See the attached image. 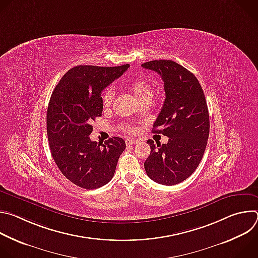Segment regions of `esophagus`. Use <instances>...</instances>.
Returning a JSON list of instances; mask_svg holds the SVG:
<instances>
[{"instance_id": "obj_1", "label": "esophagus", "mask_w": 258, "mask_h": 258, "mask_svg": "<svg viewBox=\"0 0 258 258\" xmlns=\"http://www.w3.org/2000/svg\"><path fill=\"white\" fill-rule=\"evenodd\" d=\"M139 141L138 140H135V139H126L125 140V144L126 145H134V144H137Z\"/></svg>"}]
</instances>
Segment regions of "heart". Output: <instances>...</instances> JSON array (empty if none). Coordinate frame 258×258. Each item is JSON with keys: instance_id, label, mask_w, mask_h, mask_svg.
<instances>
[{"instance_id": "obj_1", "label": "heart", "mask_w": 258, "mask_h": 258, "mask_svg": "<svg viewBox=\"0 0 258 258\" xmlns=\"http://www.w3.org/2000/svg\"><path fill=\"white\" fill-rule=\"evenodd\" d=\"M127 88L132 92V94L135 96V98L139 102H145L150 101L153 96V89L152 87L147 83L146 81L142 79H136L127 83ZM114 99V91L111 88L106 89L102 94V104L105 108L111 105L112 101ZM124 128L128 132H134L135 127L131 125H125Z\"/></svg>"}]
</instances>
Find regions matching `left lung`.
<instances>
[{"label":"left lung","mask_w":258,"mask_h":258,"mask_svg":"<svg viewBox=\"0 0 258 258\" xmlns=\"http://www.w3.org/2000/svg\"><path fill=\"white\" fill-rule=\"evenodd\" d=\"M163 81L165 100L153 124V133L168 137L166 144L152 140L144 163L148 176L165 186L188 178L198 167L209 136V114L203 90L191 71L171 60L142 64Z\"/></svg>","instance_id":"8db88e82"}]
</instances>
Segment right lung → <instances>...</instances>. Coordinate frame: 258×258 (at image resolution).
I'll return each instance as SVG.
<instances>
[{"label": "right lung", "mask_w": 258, "mask_h": 258, "mask_svg": "<svg viewBox=\"0 0 258 258\" xmlns=\"http://www.w3.org/2000/svg\"><path fill=\"white\" fill-rule=\"evenodd\" d=\"M128 67L78 65L65 73L52 93L47 111L51 154L63 175L81 188L98 189L111 180L125 149L119 137L98 144L89 136L92 122L102 115V91Z\"/></svg>", "instance_id": "1"}]
</instances>
